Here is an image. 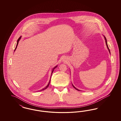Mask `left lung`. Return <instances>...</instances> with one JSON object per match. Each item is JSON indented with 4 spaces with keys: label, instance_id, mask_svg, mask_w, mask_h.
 <instances>
[{
    "label": "left lung",
    "instance_id": "obj_1",
    "mask_svg": "<svg viewBox=\"0 0 121 121\" xmlns=\"http://www.w3.org/2000/svg\"><path fill=\"white\" fill-rule=\"evenodd\" d=\"M104 37H105V40H106V46H107V48L108 49V50H109V52H110V49H109V48H108V45H107V40H106V37H105L104 36ZM72 86H73V87L74 88H75L76 90H77V91H79V90H78V89H77V88H75L74 86H73V85H72Z\"/></svg>",
    "mask_w": 121,
    "mask_h": 121
}]
</instances>
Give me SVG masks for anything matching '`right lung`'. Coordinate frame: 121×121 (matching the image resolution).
Here are the masks:
<instances>
[{
	"label": "right lung",
	"instance_id": "right-lung-1",
	"mask_svg": "<svg viewBox=\"0 0 121 121\" xmlns=\"http://www.w3.org/2000/svg\"><path fill=\"white\" fill-rule=\"evenodd\" d=\"M21 37H20L19 38H18V40H17V45H16V48H15V50H16V48H17V46H18V42H19V40L20 39H21ZM57 67V66H56L53 69V70H52V73H51V74H52V73H53V71H54V69H55V68H56V67ZM50 81H51V80H50V82H49V83H48V84L46 86V87H45V88H43V89H42V90H41L40 91H44V90H45V89H46L47 88H48V86H49V84H50Z\"/></svg>",
	"mask_w": 121,
	"mask_h": 121
}]
</instances>
